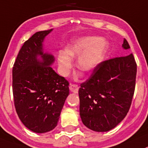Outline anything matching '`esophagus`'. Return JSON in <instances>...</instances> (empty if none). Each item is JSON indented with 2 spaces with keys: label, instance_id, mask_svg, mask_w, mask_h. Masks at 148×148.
Returning a JSON list of instances; mask_svg holds the SVG:
<instances>
[{
  "label": "esophagus",
  "instance_id": "1",
  "mask_svg": "<svg viewBox=\"0 0 148 148\" xmlns=\"http://www.w3.org/2000/svg\"><path fill=\"white\" fill-rule=\"evenodd\" d=\"M69 89H70L71 92H74V93H77L78 92V89H79V87H78L77 85L76 84H71V83L70 86H69Z\"/></svg>",
  "mask_w": 148,
  "mask_h": 148
}]
</instances>
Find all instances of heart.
<instances>
[{"instance_id":"b5f03b06","label":"heart","mask_w":148,"mask_h":148,"mask_svg":"<svg viewBox=\"0 0 148 148\" xmlns=\"http://www.w3.org/2000/svg\"><path fill=\"white\" fill-rule=\"evenodd\" d=\"M107 47V42L103 38L94 36L79 38L67 45L65 51L57 55L60 71L67 76L72 67V60H76L77 68L83 73H89L97 66L102 60Z\"/></svg>"}]
</instances>
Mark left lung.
I'll use <instances>...</instances> for the list:
<instances>
[{"mask_svg":"<svg viewBox=\"0 0 148 148\" xmlns=\"http://www.w3.org/2000/svg\"><path fill=\"white\" fill-rule=\"evenodd\" d=\"M122 47L130 48L125 38ZM136 72L133 53L97 65L79 89V115L86 127L106 132L125 118L134 95Z\"/></svg>","mask_w":148,"mask_h":148,"instance_id":"1","label":"left lung"}]
</instances>
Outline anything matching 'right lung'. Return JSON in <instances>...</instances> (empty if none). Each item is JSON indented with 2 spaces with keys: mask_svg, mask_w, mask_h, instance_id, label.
I'll return each mask as SVG.
<instances>
[{
  "mask_svg": "<svg viewBox=\"0 0 148 148\" xmlns=\"http://www.w3.org/2000/svg\"><path fill=\"white\" fill-rule=\"evenodd\" d=\"M52 30L37 32L24 42L12 68L15 110L24 125L37 133L56 127L69 95V81L51 67L54 56L43 51L44 39Z\"/></svg>",
  "mask_w": 148,
  "mask_h": 148,
  "instance_id": "obj_1",
  "label": "right lung"
}]
</instances>
